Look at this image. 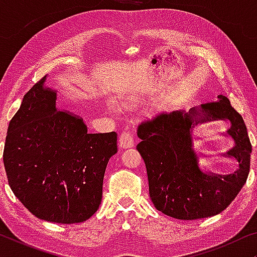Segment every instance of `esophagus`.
Listing matches in <instances>:
<instances>
[{
	"instance_id": "esophagus-1",
	"label": "esophagus",
	"mask_w": 257,
	"mask_h": 257,
	"mask_svg": "<svg viewBox=\"0 0 257 257\" xmlns=\"http://www.w3.org/2000/svg\"><path fill=\"white\" fill-rule=\"evenodd\" d=\"M135 146V140H133L132 133L125 130L120 133V137H119V147L121 149H130V147Z\"/></svg>"
}]
</instances>
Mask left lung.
Instances as JSON below:
<instances>
[{
	"label": "left lung",
	"mask_w": 257,
	"mask_h": 257,
	"mask_svg": "<svg viewBox=\"0 0 257 257\" xmlns=\"http://www.w3.org/2000/svg\"><path fill=\"white\" fill-rule=\"evenodd\" d=\"M212 118L232 122L228 132L235 146L227 155L239 161V170L233 175L205 174L198 168L190 131L194 123ZM138 137L142 142L137 150L146 165L150 198L158 210L174 219L216 215L230 205L247 181L251 153L247 127L229 99L221 94L217 101L187 113L173 111L142 121Z\"/></svg>",
	"instance_id": "1"
}]
</instances>
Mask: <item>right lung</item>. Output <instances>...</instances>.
<instances>
[{"label": "right lung", "mask_w": 257, "mask_h": 257, "mask_svg": "<svg viewBox=\"0 0 257 257\" xmlns=\"http://www.w3.org/2000/svg\"><path fill=\"white\" fill-rule=\"evenodd\" d=\"M45 76L9 122L3 163L10 188L38 219L78 223L97 212L117 133H89L82 117L56 108Z\"/></svg>", "instance_id": "1"}]
</instances>
